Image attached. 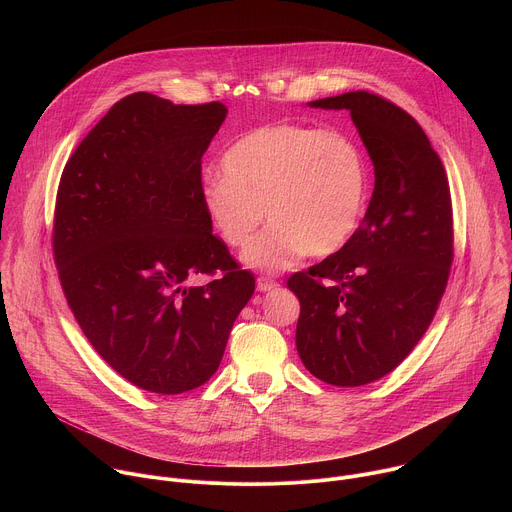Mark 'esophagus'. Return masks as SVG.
Segmentation results:
<instances>
[{
    "instance_id": "34e87169",
    "label": "esophagus",
    "mask_w": 512,
    "mask_h": 512,
    "mask_svg": "<svg viewBox=\"0 0 512 512\" xmlns=\"http://www.w3.org/2000/svg\"><path fill=\"white\" fill-rule=\"evenodd\" d=\"M275 287H279V283L275 281V279H271V277H259L257 279V289L259 291H271V289H275Z\"/></svg>"
}]
</instances>
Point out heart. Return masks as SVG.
<instances>
[{
    "mask_svg": "<svg viewBox=\"0 0 512 512\" xmlns=\"http://www.w3.org/2000/svg\"><path fill=\"white\" fill-rule=\"evenodd\" d=\"M223 176L202 184L208 223L225 245L243 247L245 263L285 269L304 253L326 257L358 231L371 194V168L360 145L340 129L267 123L239 137L221 160Z\"/></svg>",
    "mask_w": 512,
    "mask_h": 512,
    "instance_id": "b5f03b06",
    "label": "heart"
}]
</instances>
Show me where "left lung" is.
Wrapping results in <instances>:
<instances>
[{"label":"left lung","instance_id":"8db88e82","mask_svg":"<svg viewBox=\"0 0 512 512\" xmlns=\"http://www.w3.org/2000/svg\"><path fill=\"white\" fill-rule=\"evenodd\" d=\"M348 109L375 166L358 231L334 255L289 275L300 300L296 346L334 387L373 383L429 328L454 261V212L444 164L421 125L369 91L310 103Z\"/></svg>","mask_w":512,"mask_h":512}]
</instances>
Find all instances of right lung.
<instances>
[{
    "label": "right lung",
    "instance_id": "right-lung-1",
    "mask_svg": "<svg viewBox=\"0 0 512 512\" xmlns=\"http://www.w3.org/2000/svg\"><path fill=\"white\" fill-rule=\"evenodd\" d=\"M225 117L218 101L127 95L60 176L52 255L66 304L109 367L150 393L204 385L255 291L202 206V156ZM196 274L211 281L188 286Z\"/></svg>",
    "mask_w": 512,
    "mask_h": 512
}]
</instances>
